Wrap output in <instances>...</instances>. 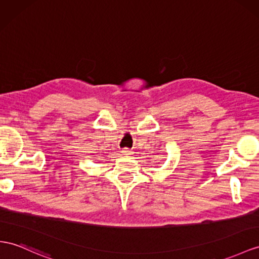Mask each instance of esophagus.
<instances>
[{
  "label": "esophagus",
  "instance_id": "esophagus-1",
  "mask_svg": "<svg viewBox=\"0 0 259 259\" xmlns=\"http://www.w3.org/2000/svg\"><path fill=\"white\" fill-rule=\"evenodd\" d=\"M121 153H122L123 155H131V154H132V151L129 150V149H123V150L121 151Z\"/></svg>",
  "mask_w": 259,
  "mask_h": 259
}]
</instances>
